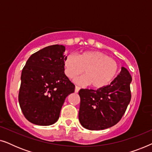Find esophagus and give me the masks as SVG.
Segmentation results:
<instances>
[{
	"instance_id": "obj_1",
	"label": "esophagus",
	"mask_w": 152,
	"mask_h": 152,
	"mask_svg": "<svg viewBox=\"0 0 152 152\" xmlns=\"http://www.w3.org/2000/svg\"><path fill=\"white\" fill-rule=\"evenodd\" d=\"M80 87L77 86H75V93H78L79 91H80Z\"/></svg>"
}]
</instances>
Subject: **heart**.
<instances>
[{
	"label": "heart",
	"mask_w": 152,
	"mask_h": 152,
	"mask_svg": "<svg viewBox=\"0 0 152 152\" xmlns=\"http://www.w3.org/2000/svg\"><path fill=\"white\" fill-rule=\"evenodd\" d=\"M65 74L73 79L83 73L84 76L75 79L81 85H88L100 88L107 86L115 77L118 72V64L115 60L98 51H86L76 56L69 54L64 62Z\"/></svg>",
	"instance_id": "obj_1"
}]
</instances>
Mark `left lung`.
Instances as JSON below:
<instances>
[{
    "label": "left lung",
    "mask_w": 152,
    "mask_h": 152,
    "mask_svg": "<svg viewBox=\"0 0 152 152\" xmlns=\"http://www.w3.org/2000/svg\"><path fill=\"white\" fill-rule=\"evenodd\" d=\"M132 76L122 67L117 77L97 90L81 89L79 120L89 130H103L118 123L131 101Z\"/></svg>",
    "instance_id": "1"
}]
</instances>
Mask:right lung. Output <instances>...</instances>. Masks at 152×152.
Masks as SVG:
<instances>
[{
  "label": "right lung",
  "instance_id": "1",
  "mask_svg": "<svg viewBox=\"0 0 152 152\" xmlns=\"http://www.w3.org/2000/svg\"><path fill=\"white\" fill-rule=\"evenodd\" d=\"M65 46L53 45L32 54L23 68L18 102L25 118L32 123H55L66 97L75 85L64 73Z\"/></svg>",
  "mask_w": 152,
  "mask_h": 152
}]
</instances>
